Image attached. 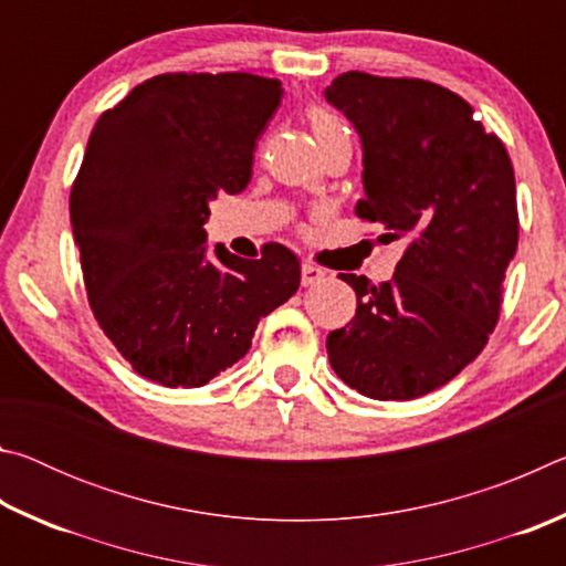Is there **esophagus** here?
Segmentation results:
<instances>
[{"mask_svg":"<svg viewBox=\"0 0 566 566\" xmlns=\"http://www.w3.org/2000/svg\"><path fill=\"white\" fill-rule=\"evenodd\" d=\"M324 276H327V272L324 270H319L317 264H312V262H302V284L304 286H314V284H319Z\"/></svg>","mask_w":566,"mask_h":566,"instance_id":"esophagus-1","label":"esophagus"}]
</instances>
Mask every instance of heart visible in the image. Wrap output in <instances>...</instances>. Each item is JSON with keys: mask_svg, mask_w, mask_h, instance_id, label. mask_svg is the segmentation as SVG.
Here are the masks:
<instances>
[{"mask_svg": "<svg viewBox=\"0 0 566 566\" xmlns=\"http://www.w3.org/2000/svg\"><path fill=\"white\" fill-rule=\"evenodd\" d=\"M306 122H310V127L314 132V139L319 142V147L327 145V142L344 137L347 134V127H344L342 119L337 114H332L329 109H322V107H312L306 112Z\"/></svg>", "mask_w": 566, "mask_h": 566, "instance_id": "obj_1", "label": "heart"}]
</instances>
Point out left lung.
Listing matches in <instances>:
<instances>
[{"instance_id": "obj_1", "label": "left lung", "mask_w": 566, "mask_h": 566, "mask_svg": "<svg viewBox=\"0 0 566 566\" xmlns=\"http://www.w3.org/2000/svg\"><path fill=\"white\" fill-rule=\"evenodd\" d=\"M359 132L357 217L405 239L379 286L339 274L357 314L329 332L337 377L371 399H417L444 387L500 319L520 217L512 159L459 94L407 76L344 72L324 92Z\"/></svg>"}]
</instances>
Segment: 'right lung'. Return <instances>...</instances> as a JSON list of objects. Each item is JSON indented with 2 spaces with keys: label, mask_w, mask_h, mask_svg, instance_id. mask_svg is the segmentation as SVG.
Returning <instances> with one entry per match:
<instances>
[{
  "label": "right lung",
  "mask_w": 566,
  "mask_h": 566,
  "mask_svg": "<svg viewBox=\"0 0 566 566\" xmlns=\"http://www.w3.org/2000/svg\"><path fill=\"white\" fill-rule=\"evenodd\" d=\"M282 82L247 72L159 74L94 124L70 197L84 286L102 332L161 387H202L252 347L256 324L300 290V260L207 249L217 195L252 179Z\"/></svg>",
  "instance_id": "obj_1"
}]
</instances>
